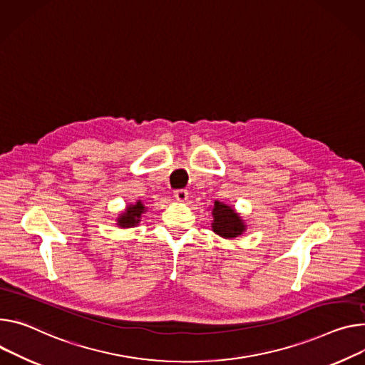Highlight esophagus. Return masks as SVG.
<instances>
[{
	"mask_svg": "<svg viewBox=\"0 0 365 365\" xmlns=\"http://www.w3.org/2000/svg\"><path fill=\"white\" fill-rule=\"evenodd\" d=\"M175 197H176V201L185 202V201L187 200V190H185V189H178V190H175Z\"/></svg>",
	"mask_w": 365,
	"mask_h": 365,
	"instance_id": "obj_1",
	"label": "esophagus"
}]
</instances>
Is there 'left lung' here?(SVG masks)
Wrapping results in <instances>:
<instances>
[{
	"label": "left lung",
	"mask_w": 365,
	"mask_h": 365,
	"mask_svg": "<svg viewBox=\"0 0 365 365\" xmlns=\"http://www.w3.org/2000/svg\"><path fill=\"white\" fill-rule=\"evenodd\" d=\"M212 222L211 228L215 235L222 239H235L242 236L247 230V224L243 217L233 208L224 202L215 201L212 207Z\"/></svg>",
	"instance_id": "1"
}]
</instances>
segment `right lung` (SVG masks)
<instances>
[{"label": "right lung", "instance_id": "1", "mask_svg": "<svg viewBox=\"0 0 365 365\" xmlns=\"http://www.w3.org/2000/svg\"><path fill=\"white\" fill-rule=\"evenodd\" d=\"M147 207L141 202L137 201L135 204H129L126 205V208L118 215L116 218V225L120 228H132L137 227L141 222L143 214L147 212Z\"/></svg>", "mask_w": 365, "mask_h": 365}]
</instances>
